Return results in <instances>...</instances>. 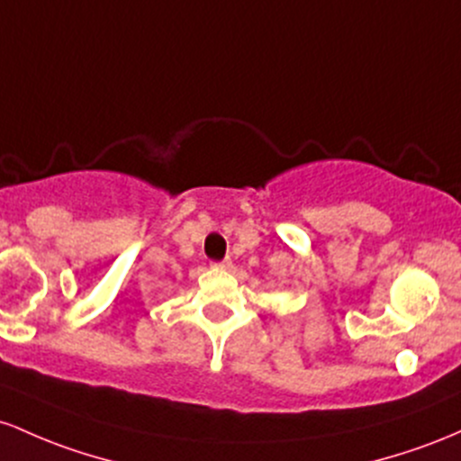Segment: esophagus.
<instances>
[{
  "label": "esophagus",
  "instance_id": "obj_1",
  "mask_svg": "<svg viewBox=\"0 0 461 461\" xmlns=\"http://www.w3.org/2000/svg\"><path fill=\"white\" fill-rule=\"evenodd\" d=\"M215 267H221V270H226V267H230V261H229V258H224V261L215 263Z\"/></svg>",
  "mask_w": 461,
  "mask_h": 461
}]
</instances>
